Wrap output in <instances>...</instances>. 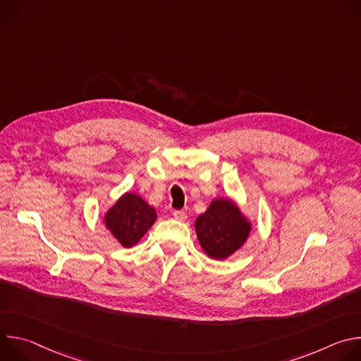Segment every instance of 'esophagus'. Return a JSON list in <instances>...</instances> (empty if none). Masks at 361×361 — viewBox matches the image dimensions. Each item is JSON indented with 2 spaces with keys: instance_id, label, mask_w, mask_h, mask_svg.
Returning <instances> with one entry per match:
<instances>
[{
  "instance_id": "1",
  "label": "esophagus",
  "mask_w": 361,
  "mask_h": 361,
  "mask_svg": "<svg viewBox=\"0 0 361 361\" xmlns=\"http://www.w3.org/2000/svg\"><path fill=\"white\" fill-rule=\"evenodd\" d=\"M173 217L178 221H185L187 220V214L184 212H180V210H176L173 212Z\"/></svg>"
}]
</instances>
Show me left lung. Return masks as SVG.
Wrapping results in <instances>:
<instances>
[{
	"label": "left lung",
	"mask_w": 361,
	"mask_h": 361,
	"mask_svg": "<svg viewBox=\"0 0 361 361\" xmlns=\"http://www.w3.org/2000/svg\"><path fill=\"white\" fill-rule=\"evenodd\" d=\"M198 243L210 259L226 260L240 250L251 233V221L230 198H214L194 223Z\"/></svg>",
	"instance_id": "left-lung-1"
}]
</instances>
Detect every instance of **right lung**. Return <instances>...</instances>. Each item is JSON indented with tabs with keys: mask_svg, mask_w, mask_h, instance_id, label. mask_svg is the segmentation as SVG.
<instances>
[{
	"mask_svg": "<svg viewBox=\"0 0 361 361\" xmlns=\"http://www.w3.org/2000/svg\"><path fill=\"white\" fill-rule=\"evenodd\" d=\"M156 220V209L131 191L124 192L104 214L106 228L126 248L135 245Z\"/></svg>",
	"mask_w": 361,
	"mask_h": 361,
	"instance_id": "add662e5",
	"label": "right lung"
}]
</instances>
